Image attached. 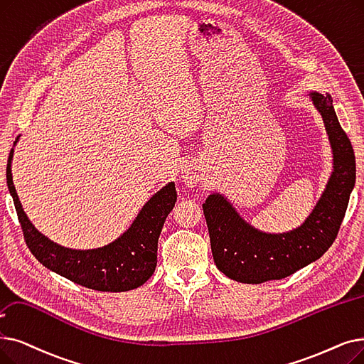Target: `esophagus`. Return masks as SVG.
Masks as SVG:
<instances>
[{"mask_svg": "<svg viewBox=\"0 0 364 364\" xmlns=\"http://www.w3.org/2000/svg\"><path fill=\"white\" fill-rule=\"evenodd\" d=\"M181 178H183V183L186 186L195 187L199 183V180H200V173H199V171L196 168H186L183 171Z\"/></svg>", "mask_w": 364, "mask_h": 364, "instance_id": "obj_1", "label": "esophagus"}]
</instances>
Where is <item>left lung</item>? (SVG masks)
<instances>
[{
	"label": "left lung",
	"mask_w": 364,
	"mask_h": 364,
	"mask_svg": "<svg viewBox=\"0 0 364 364\" xmlns=\"http://www.w3.org/2000/svg\"><path fill=\"white\" fill-rule=\"evenodd\" d=\"M311 97L323 116L335 169L317 207L302 226L286 235H266L250 228L218 195H211L202 205L215 266L230 279L260 284L286 278L320 259L336 240L355 183V156L331 98L318 93Z\"/></svg>",
	"instance_id": "8db88e82"
}]
</instances>
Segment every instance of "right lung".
Returning a JSON list of instances; mask_svg holds the SVG:
<instances>
[{"instance_id": "obj_1", "label": "right lung", "mask_w": 364, "mask_h": 364, "mask_svg": "<svg viewBox=\"0 0 364 364\" xmlns=\"http://www.w3.org/2000/svg\"><path fill=\"white\" fill-rule=\"evenodd\" d=\"M13 151L11 149L7 162V186L23 240L33 256L47 269L92 290L128 291L143 286L156 269L157 241L165 218L177 200L176 184L169 183L157 192L144 205L132 226L114 242L98 250H70L47 240L23 213L11 177Z\"/></svg>"}]
</instances>
